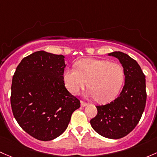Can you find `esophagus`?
<instances>
[{
	"mask_svg": "<svg viewBox=\"0 0 157 157\" xmlns=\"http://www.w3.org/2000/svg\"><path fill=\"white\" fill-rule=\"evenodd\" d=\"M88 103L85 102V101H81V106H82V107H85V106H88Z\"/></svg>",
	"mask_w": 157,
	"mask_h": 157,
	"instance_id": "esophagus-1",
	"label": "esophagus"
}]
</instances>
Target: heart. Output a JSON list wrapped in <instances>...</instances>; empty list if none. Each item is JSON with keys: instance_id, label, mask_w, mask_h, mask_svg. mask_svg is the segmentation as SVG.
<instances>
[{"instance_id": "heart-1", "label": "heart", "mask_w": 157, "mask_h": 157, "mask_svg": "<svg viewBox=\"0 0 157 157\" xmlns=\"http://www.w3.org/2000/svg\"><path fill=\"white\" fill-rule=\"evenodd\" d=\"M75 68L63 73L66 87L72 94H78L88 85L90 97L99 103H108L115 99L123 84L124 69L116 63L89 58L78 61Z\"/></svg>"}]
</instances>
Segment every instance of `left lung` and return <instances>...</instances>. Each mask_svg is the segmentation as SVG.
Masks as SVG:
<instances>
[{"instance_id": "1", "label": "left lung", "mask_w": 157, "mask_h": 157, "mask_svg": "<svg viewBox=\"0 0 157 157\" xmlns=\"http://www.w3.org/2000/svg\"><path fill=\"white\" fill-rule=\"evenodd\" d=\"M108 55L117 58L122 64L125 85L113 101L96 106L98 114L90 123L101 136L119 139L130 133L141 118L147 101L146 80L138 63L128 54L115 51Z\"/></svg>"}]
</instances>
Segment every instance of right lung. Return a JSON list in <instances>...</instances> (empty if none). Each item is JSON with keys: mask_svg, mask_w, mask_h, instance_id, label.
Returning <instances> with one entry per match:
<instances>
[{"mask_svg": "<svg viewBox=\"0 0 157 157\" xmlns=\"http://www.w3.org/2000/svg\"><path fill=\"white\" fill-rule=\"evenodd\" d=\"M65 56L37 51L22 59L13 76L10 103L20 127L38 140L62 135L80 107L63 82Z\"/></svg>", "mask_w": 157, "mask_h": 157, "instance_id": "obj_1", "label": "right lung"}]
</instances>
